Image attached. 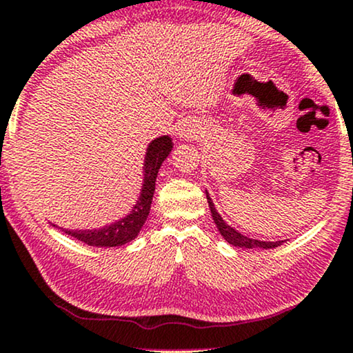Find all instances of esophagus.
<instances>
[{
	"mask_svg": "<svg viewBox=\"0 0 353 353\" xmlns=\"http://www.w3.org/2000/svg\"><path fill=\"white\" fill-rule=\"evenodd\" d=\"M177 134H179V137L182 140H194L200 137L201 130L199 125L192 124V122H184L179 128V130H177Z\"/></svg>",
	"mask_w": 353,
	"mask_h": 353,
	"instance_id": "1",
	"label": "esophagus"
}]
</instances>
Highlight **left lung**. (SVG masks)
<instances>
[{"label":"left lung","instance_id":"left-lung-1","mask_svg":"<svg viewBox=\"0 0 353 353\" xmlns=\"http://www.w3.org/2000/svg\"><path fill=\"white\" fill-rule=\"evenodd\" d=\"M206 200H208L210 211H211V216H213V219H214L216 228H218L221 236H223L225 241L231 243V245L242 247V248H274V247H279L284 243V241L263 242V241H256V239H250V237L243 236V234L236 231V229L231 228V225H229L223 218H221V214L214 208V203L210 199L208 192H206Z\"/></svg>","mask_w":353,"mask_h":353}]
</instances>
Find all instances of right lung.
<instances>
[{"label":"right lung","instance_id":"1","mask_svg":"<svg viewBox=\"0 0 353 353\" xmlns=\"http://www.w3.org/2000/svg\"><path fill=\"white\" fill-rule=\"evenodd\" d=\"M171 150L172 140L168 135L154 139L148 145L143 163L142 192H140V196L134 206V210L125 218L116 221V223L110 225H105L101 229H81V231L63 229V231L68 236H72L77 241L92 247H117L134 241L139 236L140 229H142V225L148 218L158 171L164 159L168 158V154L171 153Z\"/></svg>","mask_w":353,"mask_h":353}]
</instances>
